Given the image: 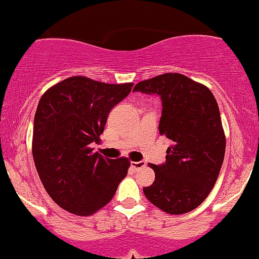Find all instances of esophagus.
<instances>
[{
  "label": "esophagus",
  "instance_id": "34e87169",
  "mask_svg": "<svg viewBox=\"0 0 259 259\" xmlns=\"http://www.w3.org/2000/svg\"><path fill=\"white\" fill-rule=\"evenodd\" d=\"M145 166H146L145 161H133L132 162V167L134 169H136V171H139V169L145 167Z\"/></svg>",
  "mask_w": 259,
  "mask_h": 259
}]
</instances>
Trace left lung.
Returning <instances> with one entry per match:
<instances>
[{"mask_svg":"<svg viewBox=\"0 0 259 259\" xmlns=\"http://www.w3.org/2000/svg\"><path fill=\"white\" fill-rule=\"evenodd\" d=\"M158 94L160 135L173 141L155 181L143 188L147 199L171 215L194 210L214 188L224 162L226 136L215 97L204 84L178 73L141 81L134 92Z\"/></svg>","mask_w":259,"mask_h":259,"instance_id":"left-lung-1","label":"left lung"}]
</instances>
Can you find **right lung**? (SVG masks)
Segmentation results:
<instances>
[{
	"mask_svg": "<svg viewBox=\"0 0 259 259\" xmlns=\"http://www.w3.org/2000/svg\"><path fill=\"white\" fill-rule=\"evenodd\" d=\"M86 76L65 78L42 94L34 116L32 154L49 196L64 210L88 217L112 199L130 167L127 158L94 153L107 116L132 91Z\"/></svg>",
	"mask_w": 259,
	"mask_h": 259,
	"instance_id": "1",
	"label": "right lung"
}]
</instances>
